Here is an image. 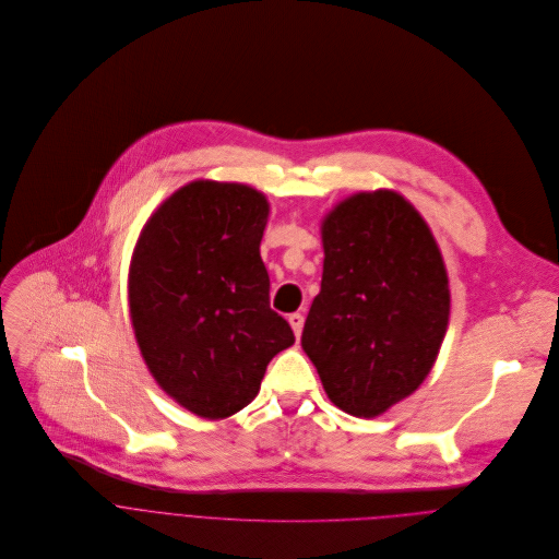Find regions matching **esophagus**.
I'll use <instances>...</instances> for the list:
<instances>
[{
  "label": "esophagus",
  "mask_w": 559,
  "mask_h": 559,
  "mask_svg": "<svg viewBox=\"0 0 559 559\" xmlns=\"http://www.w3.org/2000/svg\"><path fill=\"white\" fill-rule=\"evenodd\" d=\"M289 324H292V329H294V333H296V337H300V333H302V324H305V318H302V313H289Z\"/></svg>",
  "instance_id": "obj_1"
}]
</instances>
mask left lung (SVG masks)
I'll use <instances>...</instances> for the list:
<instances>
[{
  "instance_id": "8db88e82",
  "label": "left lung",
  "mask_w": 559,
  "mask_h": 559,
  "mask_svg": "<svg viewBox=\"0 0 559 559\" xmlns=\"http://www.w3.org/2000/svg\"><path fill=\"white\" fill-rule=\"evenodd\" d=\"M322 246L300 342L340 411L378 417L430 373L450 318L448 272L424 217L393 191L337 204Z\"/></svg>"
}]
</instances>
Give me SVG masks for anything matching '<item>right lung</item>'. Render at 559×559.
<instances>
[{"mask_svg": "<svg viewBox=\"0 0 559 559\" xmlns=\"http://www.w3.org/2000/svg\"><path fill=\"white\" fill-rule=\"evenodd\" d=\"M267 200L200 179L146 222L129 267V309L155 382L186 411L224 419L259 393L270 359L294 344L270 307L261 261Z\"/></svg>", "mask_w": 559, "mask_h": 559, "instance_id": "add662e5", "label": "right lung"}]
</instances>
